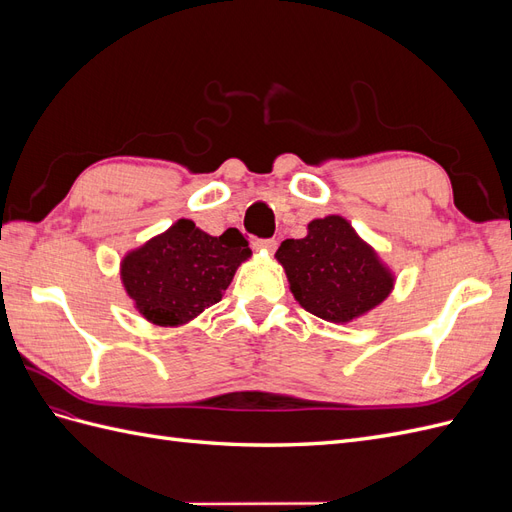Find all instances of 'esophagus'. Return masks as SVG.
<instances>
[{
  "mask_svg": "<svg viewBox=\"0 0 512 512\" xmlns=\"http://www.w3.org/2000/svg\"><path fill=\"white\" fill-rule=\"evenodd\" d=\"M252 245H254V250H258V252H275L277 241L275 239H254Z\"/></svg>",
  "mask_w": 512,
  "mask_h": 512,
  "instance_id": "1",
  "label": "esophagus"
}]
</instances>
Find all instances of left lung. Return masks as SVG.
Returning <instances> with one entry per match:
<instances>
[{"label": "left lung", "mask_w": 512, "mask_h": 512, "mask_svg": "<svg viewBox=\"0 0 512 512\" xmlns=\"http://www.w3.org/2000/svg\"><path fill=\"white\" fill-rule=\"evenodd\" d=\"M307 230L303 239H286L275 256L286 269L294 299L309 314L350 322L389 297L391 273L344 218L329 215Z\"/></svg>", "instance_id": "1"}]
</instances>
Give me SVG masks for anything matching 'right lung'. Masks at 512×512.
I'll return each mask as SVG.
<instances>
[{"instance_id":"obj_1","label":"right lung","mask_w":512,"mask_h":512,"mask_svg":"<svg viewBox=\"0 0 512 512\" xmlns=\"http://www.w3.org/2000/svg\"><path fill=\"white\" fill-rule=\"evenodd\" d=\"M237 228L211 237L190 220H179L164 235L126 256L123 286L138 312L156 324H181L222 299L237 267L250 256Z\"/></svg>"}]
</instances>
